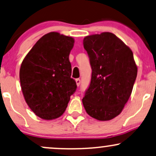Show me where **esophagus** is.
I'll use <instances>...</instances> for the list:
<instances>
[{
    "instance_id": "obj_1",
    "label": "esophagus",
    "mask_w": 156,
    "mask_h": 156,
    "mask_svg": "<svg viewBox=\"0 0 156 156\" xmlns=\"http://www.w3.org/2000/svg\"><path fill=\"white\" fill-rule=\"evenodd\" d=\"M76 82L77 86H79L80 84V80L79 79V78H77V79H76Z\"/></svg>"
}]
</instances>
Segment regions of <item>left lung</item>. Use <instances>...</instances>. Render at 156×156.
I'll list each match as a JSON object with an SVG mask.
<instances>
[{"label":"left lung","instance_id":"obj_1","mask_svg":"<svg viewBox=\"0 0 156 156\" xmlns=\"http://www.w3.org/2000/svg\"><path fill=\"white\" fill-rule=\"evenodd\" d=\"M83 47L92 70L84 108L94 119L109 121L121 113L132 94L137 75L133 53L108 32L85 37Z\"/></svg>","mask_w":156,"mask_h":156}]
</instances>
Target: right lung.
Segmentation results:
<instances>
[{
    "label": "right lung",
    "instance_id": "add662e5",
    "mask_svg": "<svg viewBox=\"0 0 156 156\" xmlns=\"http://www.w3.org/2000/svg\"><path fill=\"white\" fill-rule=\"evenodd\" d=\"M73 46L72 37L51 32L41 37L22 61V93L32 111L41 119L60 117L76 91L69 60Z\"/></svg>",
    "mask_w": 156,
    "mask_h": 156
}]
</instances>
